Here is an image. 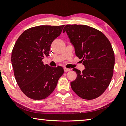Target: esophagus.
I'll list each match as a JSON object with an SVG mask.
<instances>
[{"instance_id":"obj_1","label":"esophagus","mask_w":126,"mask_h":126,"mask_svg":"<svg viewBox=\"0 0 126 126\" xmlns=\"http://www.w3.org/2000/svg\"><path fill=\"white\" fill-rule=\"evenodd\" d=\"M71 71V69H68V68H64V71L67 72H69Z\"/></svg>"}]
</instances>
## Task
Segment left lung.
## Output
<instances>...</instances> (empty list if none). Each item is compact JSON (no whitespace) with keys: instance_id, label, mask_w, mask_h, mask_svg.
<instances>
[{"instance_id":"8db88e82","label":"left lung","mask_w":126,"mask_h":126,"mask_svg":"<svg viewBox=\"0 0 126 126\" xmlns=\"http://www.w3.org/2000/svg\"><path fill=\"white\" fill-rule=\"evenodd\" d=\"M82 59L85 69L74 68L77 78L71 82L72 90L79 97L93 99L99 97L109 86L114 65V53L104 34L86 25L67 24L63 29Z\"/></svg>"}]
</instances>
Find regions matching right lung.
I'll return each instance as SVG.
<instances>
[{"label":"right lung","mask_w":126,"mask_h":126,"mask_svg":"<svg viewBox=\"0 0 126 126\" xmlns=\"http://www.w3.org/2000/svg\"><path fill=\"white\" fill-rule=\"evenodd\" d=\"M64 25H40L29 28L14 44L11 61L17 84L29 98L45 99L56 87L64 73L61 66L50 67L42 62L49 55L52 43L60 35Z\"/></svg>","instance_id":"add662e5"}]
</instances>
